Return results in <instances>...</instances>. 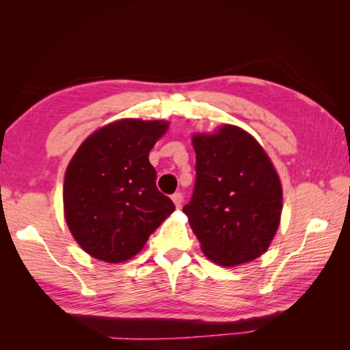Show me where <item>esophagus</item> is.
Instances as JSON below:
<instances>
[{"label": "esophagus", "instance_id": "obj_1", "mask_svg": "<svg viewBox=\"0 0 350 350\" xmlns=\"http://www.w3.org/2000/svg\"><path fill=\"white\" fill-rule=\"evenodd\" d=\"M171 199H173V202L176 206H180L182 205V200H183V196L182 193H174L173 196H171Z\"/></svg>", "mask_w": 350, "mask_h": 350}]
</instances>
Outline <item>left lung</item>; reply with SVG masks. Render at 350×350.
<instances>
[{
    "label": "left lung",
    "mask_w": 350,
    "mask_h": 350,
    "mask_svg": "<svg viewBox=\"0 0 350 350\" xmlns=\"http://www.w3.org/2000/svg\"><path fill=\"white\" fill-rule=\"evenodd\" d=\"M196 183L183 206L206 258L233 267L267 252L280 227L282 188L256 139L224 125L194 134Z\"/></svg>",
    "instance_id": "obj_1"
}]
</instances>
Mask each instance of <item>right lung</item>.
<instances>
[{
  "label": "right lung",
  "mask_w": 350,
  "mask_h": 350,
  "mask_svg": "<svg viewBox=\"0 0 350 350\" xmlns=\"http://www.w3.org/2000/svg\"><path fill=\"white\" fill-rule=\"evenodd\" d=\"M167 129L163 120H117L91 134L69 162L64 217L92 258L116 264L135 256L174 211L173 200L157 189L148 159Z\"/></svg>",
  "instance_id": "1"
}]
</instances>
